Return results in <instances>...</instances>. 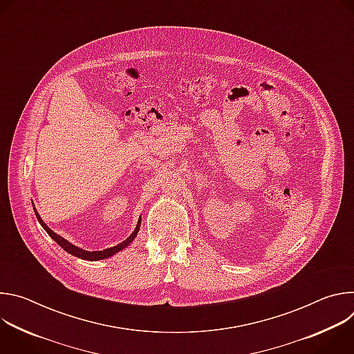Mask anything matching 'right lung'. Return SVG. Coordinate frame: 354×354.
<instances>
[{
	"label": "right lung",
	"instance_id": "right-lung-1",
	"mask_svg": "<svg viewBox=\"0 0 354 354\" xmlns=\"http://www.w3.org/2000/svg\"><path fill=\"white\" fill-rule=\"evenodd\" d=\"M33 210H35V214H36L37 221L40 223V225L43 227V230H44L50 236L53 238V241H56L66 252H68L70 255L77 257V258L84 259V261H102V259H108V258L113 257L115 254H118V252H120V250H123L124 248H127V246L136 239V236H137V234H138V231H140V225H141V217H140L138 221H137V225H136L134 231L130 234V236H127L123 242H120V243H118V245H115V246H112V248H108V249H104V250H85V249H82V248H78V246L73 245L71 242H68L67 239H64L63 236H60L59 234H56L53 230H50V228L46 225V223L41 220V217L39 216L37 210H36L35 207H33Z\"/></svg>",
	"mask_w": 354,
	"mask_h": 354
}]
</instances>
